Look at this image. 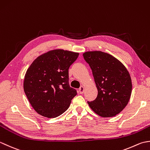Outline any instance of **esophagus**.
Returning <instances> with one entry per match:
<instances>
[{
  "mask_svg": "<svg viewBox=\"0 0 150 150\" xmlns=\"http://www.w3.org/2000/svg\"><path fill=\"white\" fill-rule=\"evenodd\" d=\"M84 91V88L83 86H81L80 88H79V92H80V93H83Z\"/></svg>",
  "mask_w": 150,
  "mask_h": 150,
  "instance_id": "esophagus-1",
  "label": "esophagus"
}]
</instances>
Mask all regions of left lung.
<instances>
[{"instance_id": "1", "label": "left lung", "mask_w": 150, "mask_h": 150, "mask_svg": "<svg viewBox=\"0 0 150 150\" xmlns=\"http://www.w3.org/2000/svg\"><path fill=\"white\" fill-rule=\"evenodd\" d=\"M92 70L98 90L97 98L88 104L102 117H112L128 104L132 90V79L123 64L115 57L100 51L83 53Z\"/></svg>"}]
</instances>
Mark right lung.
I'll use <instances>...</instances> for the list:
<instances>
[{
	"label": "right lung",
	"instance_id": "add662e5",
	"mask_svg": "<svg viewBox=\"0 0 150 150\" xmlns=\"http://www.w3.org/2000/svg\"><path fill=\"white\" fill-rule=\"evenodd\" d=\"M79 55L54 50L38 57L27 69L24 91L40 115L55 118L66 111L77 91L69 86L68 69Z\"/></svg>",
	"mask_w": 150,
	"mask_h": 150
}]
</instances>
